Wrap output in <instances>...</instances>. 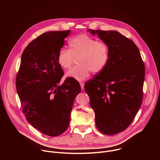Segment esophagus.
I'll return each mask as SVG.
<instances>
[{
  "instance_id": "obj_1",
  "label": "esophagus",
  "mask_w": 160,
  "mask_h": 160,
  "mask_svg": "<svg viewBox=\"0 0 160 160\" xmlns=\"http://www.w3.org/2000/svg\"><path fill=\"white\" fill-rule=\"evenodd\" d=\"M80 84L82 90H83L84 89V83L83 82H80Z\"/></svg>"
}]
</instances>
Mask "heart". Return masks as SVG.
<instances>
[{"label": "heart", "mask_w": 160, "mask_h": 160, "mask_svg": "<svg viewBox=\"0 0 160 160\" xmlns=\"http://www.w3.org/2000/svg\"><path fill=\"white\" fill-rule=\"evenodd\" d=\"M69 50L61 49L57 56L58 62L62 69L72 66L75 58H78V66L72 68L66 77L82 81L90 72L99 73L106 66L109 59V49L106 43L97 41L85 34L78 35L69 42Z\"/></svg>", "instance_id": "obj_1"}]
</instances>
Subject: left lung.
Listing matches in <instances>:
<instances>
[{
  "label": "left lung",
  "mask_w": 160,
  "mask_h": 160,
  "mask_svg": "<svg viewBox=\"0 0 160 160\" xmlns=\"http://www.w3.org/2000/svg\"><path fill=\"white\" fill-rule=\"evenodd\" d=\"M107 43L109 59L104 69L84 85L95 112L98 130L106 135L125 130L142 101L145 66L134 42L117 31L88 29Z\"/></svg>",
  "instance_id": "obj_1"
}]
</instances>
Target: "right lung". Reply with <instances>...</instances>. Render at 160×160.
<instances>
[{
	"label": "right lung",
	"instance_id": "add662e5",
	"mask_svg": "<svg viewBox=\"0 0 160 160\" xmlns=\"http://www.w3.org/2000/svg\"><path fill=\"white\" fill-rule=\"evenodd\" d=\"M70 30L45 32L31 42L21 56L16 86L27 121L48 136L68 128L73 102L80 93L79 83L67 78L59 85L64 72L57 56Z\"/></svg>",
	"mask_w": 160,
	"mask_h": 160
}]
</instances>
